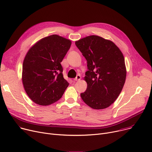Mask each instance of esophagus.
Returning a JSON list of instances; mask_svg holds the SVG:
<instances>
[{"label": "esophagus", "instance_id": "34e87169", "mask_svg": "<svg viewBox=\"0 0 152 152\" xmlns=\"http://www.w3.org/2000/svg\"><path fill=\"white\" fill-rule=\"evenodd\" d=\"M80 79H81V77H80V75H77L73 80H75V81H77V80H80Z\"/></svg>", "mask_w": 152, "mask_h": 152}]
</instances>
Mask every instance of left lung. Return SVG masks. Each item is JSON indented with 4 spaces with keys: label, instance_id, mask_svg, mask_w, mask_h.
Segmentation results:
<instances>
[{
    "label": "left lung",
    "instance_id": "8db88e82",
    "mask_svg": "<svg viewBox=\"0 0 152 152\" xmlns=\"http://www.w3.org/2000/svg\"><path fill=\"white\" fill-rule=\"evenodd\" d=\"M87 62L84 80L87 83L81 98L93 109H104L118 98L126 79L123 54L112 41L89 36L75 42Z\"/></svg>",
    "mask_w": 152,
    "mask_h": 152
}]
</instances>
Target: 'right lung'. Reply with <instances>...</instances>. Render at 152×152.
Masks as SVG:
<instances>
[{
	"label": "right lung",
	"instance_id": "add662e5",
	"mask_svg": "<svg viewBox=\"0 0 152 152\" xmlns=\"http://www.w3.org/2000/svg\"><path fill=\"white\" fill-rule=\"evenodd\" d=\"M72 41L57 34L41 39L24 58L22 79L24 89L36 104L48 105L61 98L68 82L61 64Z\"/></svg>",
	"mask_w": 152,
	"mask_h": 152
}]
</instances>
